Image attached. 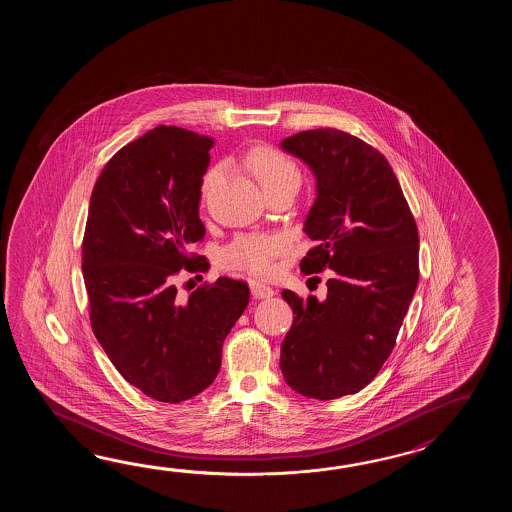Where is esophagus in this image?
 <instances>
[{
	"instance_id": "obj_1",
	"label": "esophagus",
	"mask_w": 512,
	"mask_h": 512,
	"mask_svg": "<svg viewBox=\"0 0 512 512\" xmlns=\"http://www.w3.org/2000/svg\"><path fill=\"white\" fill-rule=\"evenodd\" d=\"M249 285H251V293L254 298H271L272 294H274V289L269 287L267 283L251 280Z\"/></svg>"
}]
</instances>
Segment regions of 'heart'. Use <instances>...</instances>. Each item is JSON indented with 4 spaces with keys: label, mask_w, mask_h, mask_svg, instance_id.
<instances>
[{
    "label": "heart",
    "mask_w": 512,
    "mask_h": 512,
    "mask_svg": "<svg viewBox=\"0 0 512 512\" xmlns=\"http://www.w3.org/2000/svg\"><path fill=\"white\" fill-rule=\"evenodd\" d=\"M247 168L265 192L285 183H300V170L285 153L274 148L258 146L247 153ZM223 168L214 166L208 170L203 181V192L214 186L221 177ZM285 249V240L271 234H240L221 252V260L232 269H243L252 274H267L272 271L274 260Z\"/></svg>",
    "instance_id": "1"
}]
</instances>
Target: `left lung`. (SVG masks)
I'll return each instance as SVG.
<instances>
[{"mask_svg":"<svg viewBox=\"0 0 512 512\" xmlns=\"http://www.w3.org/2000/svg\"><path fill=\"white\" fill-rule=\"evenodd\" d=\"M280 146L316 179L304 223L316 245L300 267L333 271L324 300L283 291L294 318L280 368L294 392L329 401L360 392L390 357L419 282V234L392 166L370 144L324 128Z\"/></svg>","mask_w":512,"mask_h":512,"instance_id":"obj_1","label":"left lung"}]
</instances>
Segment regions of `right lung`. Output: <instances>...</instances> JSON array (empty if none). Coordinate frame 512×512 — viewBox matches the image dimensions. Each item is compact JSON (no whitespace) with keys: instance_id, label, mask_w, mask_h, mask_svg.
<instances>
[{"instance_id":"obj_1","label":"right lung","mask_w":512,"mask_h":512,"mask_svg":"<svg viewBox=\"0 0 512 512\" xmlns=\"http://www.w3.org/2000/svg\"><path fill=\"white\" fill-rule=\"evenodd\" d=\"M214 141L159 126L115 153L95 183L84 282L91 327L120 375L161 403L208 388L223 342L249 304L247 283L219 278L179 296L175 274L203 271L186 247L205 238L203 175Z\"/></svg>"}]
</instances>
